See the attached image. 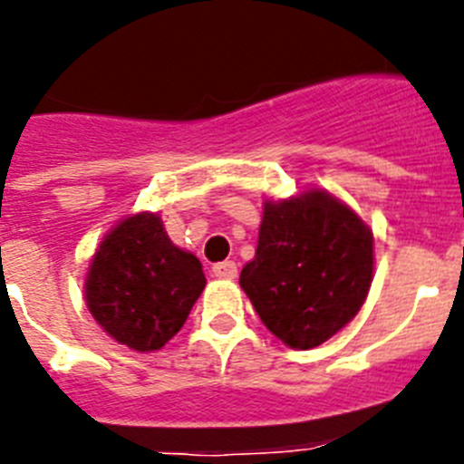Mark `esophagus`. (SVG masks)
I'll list each match as a JSON object with an SVG mask.
<instances>
[{"label": "esophagus", "instance_id": "obj_1", "mask_svg": "<svg viewBox=\"0 0 464 464\" xmlns=\"http://www.w3.org/2000/svg\"><path fill=\"white\" fill-rule=\"evenodd\" d=\"M212 275L219 276V279H236L237 276V266L233 261H222L212 266Z\"/></svg>", "mask_w": 464, "mask_h": 464}]
</instances>
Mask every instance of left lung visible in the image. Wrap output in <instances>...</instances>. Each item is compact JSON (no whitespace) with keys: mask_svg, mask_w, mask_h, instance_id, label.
<instances>
[{"mask_svg":"<svg viewBox=\"0 0 464 464\" xmlns=\"http://www.w3.org/2000/svg\"><path fill=\"white\" fill-rule=\"evenodd\" d=\"M373 281L369 227L327 192L266 203L256 256L240 285L288 348L324 343L362 309Z\"/></svg>","mask_w":464,"mask_h":464,"instance_id":"obj_1","label":"left lung"}]
</instances>
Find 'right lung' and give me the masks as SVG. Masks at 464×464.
I'll return each mask as SVG.
<instances>
[{"instance_id":"obj_1","label":"right lung","mask_w":464,"mask_h":464,"mask_svg":"<svg viewBox=\"0 0 464 464\" xmlns=\"http://www.w3.org/2000/svg\"><path fill=\"white\" fill-rule=\"evenodd\" d=\"M203 288L198 258L169 240L158 215L140 212L98 246L86 275V306L111 339L150 353L179 334Z\"/></svg>"}]
</instances>
